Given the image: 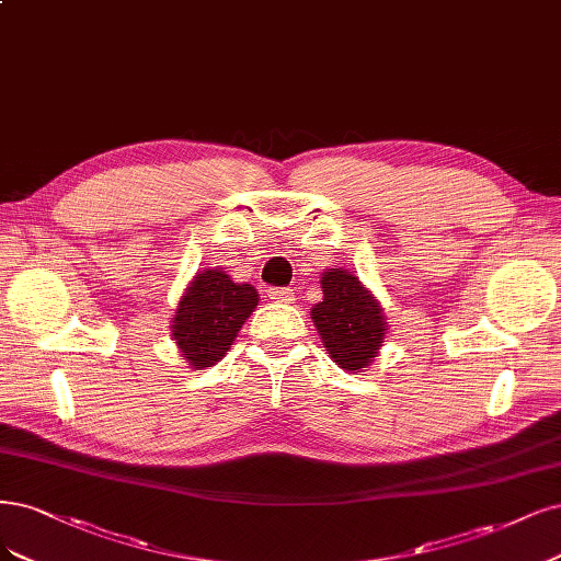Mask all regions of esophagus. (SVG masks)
Segmentation results:
<instances>
[{"label":"esophagus","mask_w":561,"mask_h":561,"mask_svg":"<svg viewBox=\"0 0 561 561\" xmlns=\"http://www.w3.org/2000/svg\"><path fill=\"white\" fill-rule=\"evenodd\" d=\"M268 299H274L278 304H289L295 301V293L289 287H268Z\"/></svg>","instance_id":"esophagus-1"}]
</instances>
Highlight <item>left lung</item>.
<instances>
[{
	"label": "left lung",
	"instance_id": "1",
	"mask_svg": "<svg viewBox=\"0 0 561 561\" xmlns=\"http://www.w3.org/2000/svg\"><path fill=\"white\" fill-rule=\"evenodd\" d=\"M322 301L311 308L322 345L345 371H364L378 357L385 339L382 308L353 272H322Z\"/></svg>",
	"mask_w": 561,
	"mask_h": 561
}]
</instances>
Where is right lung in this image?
I'll use <instances>...</instances> for the list:
<instances>
[{
	"label": "right lung",
	"instance_id": "add662e5",
	"mask_svg": "<svg viewBox=\"0 0 561 561\" xmlns=\"http://www.w3.org/2000/svg\"><path fill=\"white\" fill-rule=\"evenodd\" d=\"M260 297L253 285L234 283L220 268L197 274L179 301L171 336L192 369L220 362Z\"/></svg>",
	"mask_w": 561,
	"mask_h": 561
}]
</instances>
